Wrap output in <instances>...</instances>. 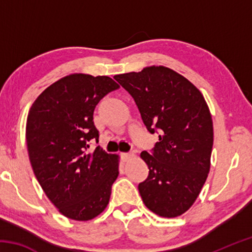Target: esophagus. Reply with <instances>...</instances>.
Wrapping results in <instances>:
<instances>
[{"mask_svg": "<svg viewBox=\"0 0 252 252\" xmlns=\"http://www.w3.org/2000/svg\"><path fill=\"white\" fill-rule=\"evenodd\" d=\"M134 155L132 152H123V153H121V157H122V159L125 160V161H127L129 159H131L132 157H133Z\"/></svg>", "mask_w": 252, "mask_h": 252, "instance_id": "obj_1", "label": "esophagus"}]
</instances>
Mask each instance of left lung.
Returning a JSON list of instances; mask_svg holds the SVG:
<instances>
[{
  "label": "left lung",
  "mask_w": 252,
  "mask_h": 252,
  "mask_svg": "<svg viewBox=\"0 0 252 252\" xmlns=\"http://www.w3.org/2000/svg\"><path fill=\"white\" fill-rule=\"evenodd\" d=\"M130 93L150 133L159 141L141 152L149 176L139 183L146 207L174 218L192 206L210 170L213 126L204 97L185 76L164 66L114 76Z\"/></svg>",
  "instance_id": "obj_1"
}]
</instances>
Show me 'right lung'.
Returning a JSON list of instances; mask_svg holds the SVG:
<instances>
[{
	"instance_id": "right-lung-1",
	"label": "right lung",
	"mask_w": 252,
	"mask_h": 252,
	"mask_svg": "<svg viewBox=\"0 0 252 252\" xmlns=\"http://www.w3.org/2000/svg\"><path fill=\"white\" fill-rule=\"evenodd\" d=\"M119 84L109 76L71 74L37 96L30 109L27 144L34 174L55 207L67 218L87 221L108 206L119 174L118 156L96 146V104Z\"/></svg>"
}]
</instances>
